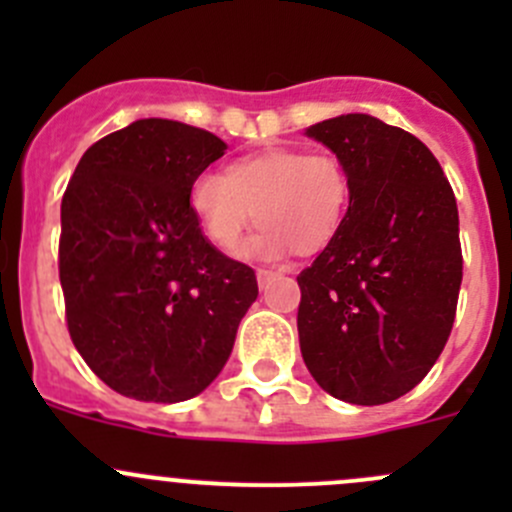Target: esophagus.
Returning <instances> with one entry per match:
<instances>
[{
  "instance_id": "obj_1",
  "label": "esophagus",
  "mask_w": 512,
  "mask_h": 512,
  "mask_svg": "<svg viewBox=\"0 0 512 512\" xmlns=\"http://www.w3.org/2000/svg\"><path fill=\"white\" fill-rule=\"evenodd\" d=\"M272 277H277L275 270H257V282H260V287H265Z\"/></svg>"
}]
</instances>
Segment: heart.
<instances>
[{"label": "heart", "mask_w": 512, "mask_h": 512, "mask_svg": "<svg viewBox=\"0 0 512 512\" xmlns=\"http://www.w3.org/2000/svg\"><path fill=\"white\" fill-rule=\"evenodd\" d=\"M352 180L329 151L272 148L235 160L223 175H200L190 188V210L203 235L225 255L240 250L250 225L260 232L245 255L280 260L289 252L314 255L342 230Z\"/></svg>", "instance_id": "1"}]
</instances>
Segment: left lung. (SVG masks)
Instances as JSON below:
<instances>
[{
	"label": "left lung",
	"instance_id": "obj_1",
	"mask_svg": "<svg viewBox=\"0 0 512 512\" xmlns=\"http://www.w3.org/2000/svg\"><path fill=\"white\" fill-rule=\"evenodd\" d=\"M307 136L342 158L352 198L339 235L297 277L302 359L334 399L389 404L431 371L456 319V198L416 136L369 113Z\"/></svg>",
	"mask_w": 512,
	"mask_h": 512
}]
</instances>
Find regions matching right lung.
Masks as SVG:
<instances>
[{"mask_svg": "<svg viewBox=\"0 0 512 512\" xmlns=\"http://www.w3.org/2000/svg\"><path fill=\"white\" fill-rule=\"evenodd\" d=\"M225 141L141 118L84 153L61 200L59 280L74 347L136 401L178 404L223 371L257 299L252 267L208 242L190 210Z\"/></svg>", "mask_w": 512, "mask_h": 512, "instance_id": "right-lung-1", "label": "right lung"}]
</instances>
